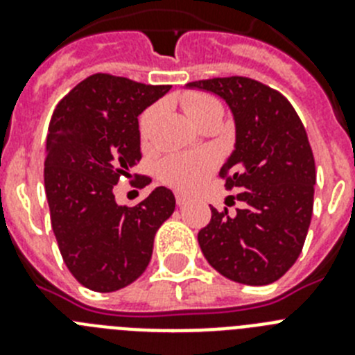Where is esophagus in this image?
<instances>
[{"instance_id":"esophagus-1","label":"esophagus","mask_w":355,"mask_h":355,"mask_svg":"<svg viewBox=\"0 0 355 355\" xmlns=\"http://www.w3.org/2000/svg\"><path fill=\"white\" fill-rule=\"evenodd\" d=\"M175 202H178V206H184L188 202V197L183 193H175Z\"/></svg>"}]
</instances>
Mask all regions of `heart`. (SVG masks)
Instances as JSON below:
<instances>
[{"mask_svg": "<svg viewBox=\"0 0 355 355\" xmlns=\"http://www.w3.org/2000/svg\"><path fill=\"white\" fill-rule=\"evenodd\" d=\"M218 101L205 94H188L183 99V108L187 115L196 124L202 115H206L211 108H216ZM159 114L158 106H149L142 114L139 122V131L142 140L149 139L150 130L155 126V121ZM215 167V156L211 153H200L193 156L174 155L163 159L158 165V178L162 183L168 187L188 192L196 188L202 180L208 178L209 172Z\"/></svg>", "mask_w": 355, "mask_h": 355, "instance_id": "heart-1", "label": "heart"}]
</instances>
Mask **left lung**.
Segmentation results:
<instances>
[{"label":"left lung","instance_id":"left-lung-1","mask_svg":"<svg viewBox=\"0 0 355 355\" xmlns=\"http://www.w3.org/2000/svg\"><path fill=\"white\" fill-rule=\"evenodd\" d=\"M187 85L220 96L233 112L236 144L218 175L243 205L234 215L211 208L200 250L234 283H274L297 261L311 224L316 168L302 121L283 94L252 78Z\"/></svg>","mask_w":355,"mask_h":355}]
</instances>
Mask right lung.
<instances>
[{"instance_id": "right-lung-1", "label": "right lung", "mask_w": 355, "mask_h": 355, "mask_svg": "<svg viewBox=\"0 0 355 355\" xmlns=\"http://www.w3.org/2000/svg\"><path fill=\"white\" fill-rule=\"evenodd\" d=\"M171 90L97 72L60 99L49 122L44 187L64 263L80 284L117 291L144 274L174 193L155 188L137 206H119L114 187L139 165V115ZM137 178V174H135ZM150 180L137 178V187Z\"/></svg>"}]
</instances>
